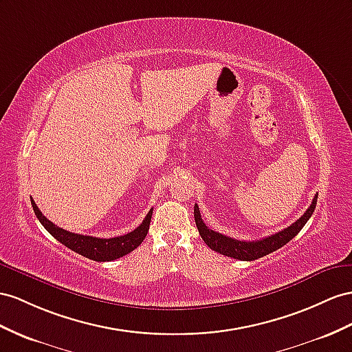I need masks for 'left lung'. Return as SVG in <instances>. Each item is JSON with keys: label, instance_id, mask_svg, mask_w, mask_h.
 I'll return each instance as SVG.
<instances>
[{"label": "left lung", "instance_id": "obj_1", "mask_svg": "<svg viewBox=\"0 0 352 352\" xmlns=\"http://www.w3.org/2000/svg\"><path fill=\"white\" fill-rule=\"evenodd\" d=\"M318 195H315L312 199V204L309 205V208L306 210V212L302 215V217L294 221L292 226H288L287 229L275 233V235H270L267 238H263L260 241H238L229 238L226 235H221L219 232H214L211 229L206 228V224L202 221L201 212H199V206L195 204V221L197 230H199V235L202 236L204 242L208 245L211 250L217 251V253L228 256L232 258H238V260H244V262H250V260H256L263 257L266 254L274 253L278 248H281L285 245L287 242H290L297 233L302 230V228L311 219V215L315 210V205H317Z\"/></svg>", "mask_w": 352, "mask_h": 352}]
</instances>
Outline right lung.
<instances>
[{
	"label": "right lung",
	"instance_id": "obj_1",
	"mask_svg": "<svg viewBox=\"0 0 352 352\" xmlns=\"http://www.w3.org/2000/svg\"><path fill=\"white\" fill-rule=\"evenodd\" d=\"M31 204H32L35 215H37V219L53 238H56L60 244H64L69 250L76 251L77 254H82L90 260H95V262H111V260L123 257L137 248L144 241V238L147 236L150 221H151V214H153V210H150L140 226L135 230L126 233V235L105 239V238L78 235V233H73L62 228H58L56 224H53L50 220L44 217L32 197H31Z\"/></svg>",
	"mask_w": 352,
	"mask_h": 352
}]
</instances>
